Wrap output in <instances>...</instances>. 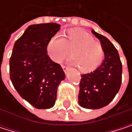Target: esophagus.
Wrapping results in <instances>:
<instances>
[{
    "mask_svg": "<svg viewBox=\"0 0 132 132\" xmlns=\"http://www.w3.org/2000/svg\"><path fill=\"white\" fill-rule=\"evenodd\" d=\"M63 71L65 72V73H67V72L69 71V67H67V66H63Z\"/></svg>",
    "mask_w": 132,
    "mask_h": 132,
    "instance_id": "obj_1",
    "label": "esophagus"
}]
</instances>
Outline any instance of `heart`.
Masks as SVG:
<instances>
[{"label":"heart","instance_id":"obj_1","mask_svg":"<svg viewBox=\"0 0 132 132\" xmlns=\"http://www.w3.org/2000/svg\"><path fill=\"white\" fill-rule=\"evenodd\" d=\"M66 40L61 34H56L48 41L46 50L49 56L56 63H61L72 52L73 57L69 63L79 66L82 71L89 72L97 68L104 57L100 43L95 41L91 34L85 30L72 29L67 32Z\"/></svg>","mask_w":132,"mask_h":132}]
</instances>
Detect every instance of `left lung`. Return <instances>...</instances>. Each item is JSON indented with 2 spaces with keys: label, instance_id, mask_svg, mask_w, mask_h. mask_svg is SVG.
<instances>
[{
  "label": "left lung",
  "instance_id": "8db88e82",
  "mask_svg": "<svg viewBox=\"0 0 132 132\" xmlns=\"http://www.w3.org/2000/svg\"><path fill=\"white\" fill-rule=\"evenodd\" d=\"M104 50L101 65L91 72L81 75L79 104L88 109H98L109 105L119 92L122 66L117 50L105 37L91 30Z\"/></svg>",
  "mask_w": 132,
  "mask_h": 132
}]
</instances>
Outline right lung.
Returning a JSON list of instances; mask_svg holds the SVG:
<instances>
[{
    "label": "right lung",
    "instance_id": "add662e5",
    "mask_svg": "<svg viewBox=\"0 0 132 132\" xmlns=\"http://www.w3.org/2000/svg\"><path fill=\"white\" fill-rule=\"evenodd\" d=\"M60 29V25L56 23L30 25L13 45L11 80L19 95L38 109L55 105L58 86L66 77L46 50L48 41Z\"/></svg>",
    "mask_w": 132,
    "mask_h": 132
}]
</instances>
